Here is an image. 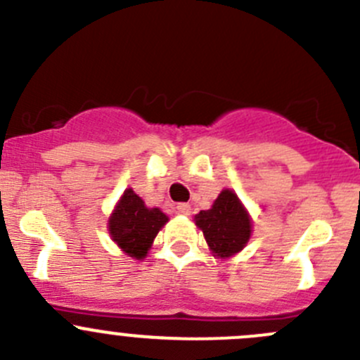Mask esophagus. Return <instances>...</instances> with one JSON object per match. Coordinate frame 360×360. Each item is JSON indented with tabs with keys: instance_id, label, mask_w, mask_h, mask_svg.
I'll use <instances>...</instances> for the list:
<instances>
[{
	"instance_id": "esophagus-1",
	"label": "esophagus",
	"mask_w": 360,
	"mask_h": 360,
	"mask_svg": "<svg viewBox=\"0 0 360 360\" xmlns=\"http://www.w3.org/2000/svg\"><path fill=\"white\" fill-rule=\"evenodd\" d=\"M176 212L182 215H189L191 214V205L189 203H178L176 205Z\"/></svg>"
}]
</instances>
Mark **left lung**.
Listing matches in <instances>:
<instances>
[{
    "label": "left lung",
    "instance_id": "8db88e82",
    "mask_svg": "<svg viewBox=\"0 0 360 360\" xmlns=\"http://www.w3.org/2000/svg\"><path fill=\"white\" fill-rule=\"evenodd\" d=\"M194 221L203 231L214 256L229 258L237 255L251 238V217L237 194L229 189L219 194L210 210H201L194 215Z\"/></svg>",
    "mask_w": 360,
    "mask_h": 360
}]
</instances>
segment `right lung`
<instances>
[{
  "label": "right lung",
  "mask_w": 360,
  "mask_h": 360,
  "mask_svg": "<svg viewBox=\"0 0 360 360\" xmlns=\"http://www.w3.org/2000/svg\"><path fill=\"white\" fill-rule=\"evenodd\" d=\"M166 222V214L159 208H148L134 191L125 189L109 217L108 228L112 242L123 252L131 258L143 259Z\"/></svg>",
  "instance_id": "1"
}]
</instances>
